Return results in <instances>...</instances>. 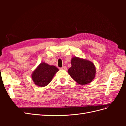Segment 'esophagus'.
I'll return each instance as SVG.
<instances>
[{"label":"esophagus","instance_id":"1","mask_svg":"<svg viewBox=\"0 0 126 126\" xmlns=\"http://www.w3.org/2000/svg\"><path fill=\"white\" fill-rule=\"evenodd\" d=\"M60 69H63V70H67V67H66V66H63L62 68H60Z\"/></svg>","mask_w":126,"mask_h":126}]
</instances>
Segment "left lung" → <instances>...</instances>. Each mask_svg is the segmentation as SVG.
Returning <instances> with one entry per match:
<instances>
[{
  "instance_id": "left-lung-1",
  "label": "left lung",
  "mask_w": 126,
  "mask_h": 126,
  "mask_svg": "<svg viewBox=\"0 0 126 126\" xmlns=\"http://www.w3.org/2000/svg\"><path fill=\"white\" fill-rule=\"evenodd\" d=\"M71 67L68 70L71 77L79 84L84 85L90 83L94 78L96 68L90 61L74 57Z\"/></svg>"
}]
</instances>
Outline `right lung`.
Instances as JSON below:
<instances>
[{
  "instance_id": "add662e5",
  "label": "right lung",
  "mask_w": 126,
  "mask_h": 126,
  "mask_svg": "<svg viewBox=\"0 0 126 126\" xmlns=\"http://www.w3.org/2000/svg\"><path fill=\"white\" fill-rule=\"evenodd\" d=\"M58 69L55 66H50L45 63H41L33 71L32 79L34 83L39 87L48 85Z\"/></svg>"
}]
</instances>
